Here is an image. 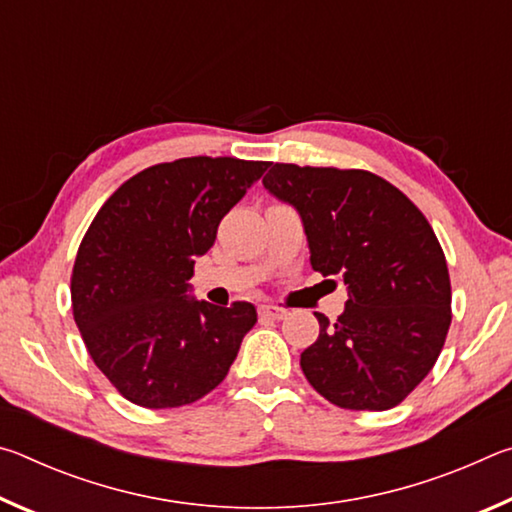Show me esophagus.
I'll return each mask as SVG.
<instances>
[{
  "instance_id": "1",
  "label": "esophagus",
  "mask_w": 512,
  "mask_h": 512,
  "mask_svg": "<svg viewBox=\"0 0 512 512\" xmlns=\"http://www.w3.org/2000/svg\"><path fill=\"white\" fill-rule=\"evenodd\" d=\"M287 314H289V311L284 309V307H275V305H264V307H259V316H262V318L282 320V318H287Z\"/></svg>"
}]
</instances>
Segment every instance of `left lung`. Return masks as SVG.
Here are the masks:
<instances>
[{
	"instance_id": "obj_1",
	"label": "left lung",
	"mask_w": 512,
	"mask_h": 512,
	"mask_svg": "<svg viewBox=\"0 0 512 512\" xmlns=\"http://www.w3.org/2000/svg\"><path fill=\"white\" fill-rule=\"evenodd\" d=\"M264 187L296 207L311 268L341 277L348 305L300 354L316 391L341 409L386 411L429 375L452 323L445 253L400 189L361 169L271 164Z\"/></svg>"
}]
</instances>
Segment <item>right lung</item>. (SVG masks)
<instances>
[{
	"label": "right lung",
	"mask_w": 512,
	"mask_h": 512,
	"mask_svg": "<svg viewBox=\"0 0 512 512\" xmlns=\"http://www.w3.org/2000/svg\"><path fill=\"white\" fill-rule=\"evenodd\" d=\"M268 162L180 158L126 180L76 253L72 309L92 361L128 402L176 409L214 391L257 323L250 302L189 296L194 262Z\"/></svg>",
	"instance_id": "add662e5"
}]
</instances>
